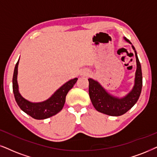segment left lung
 I'll return each mask as SVG.
<instances>
[{"label":"left lung","mask_w":157,"mask_h":157,"mask_svg":"<svg viewBox=\"0 0 157 157\" xmlns=\"http://www.w3.org/2000/svg\"><path fill=\"white\" fill-rule=\"evenodd\" d=\"M126 42L132 45L131 42L124 37ZM136 59L137 68L135 76L134 86L126 96L120 97L112 96L98 81L89 78V96L94 108L98 112L109 116H120L130 110L139 98L141 93L143 78L141 66L138 58L136 51L132 45Z\"/></svg>","instance_id":"obj_1"}]
</instances>
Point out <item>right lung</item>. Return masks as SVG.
I'll return each instance as SVG.
<instances>
[{
  "instance_id": "add662e5",
  "label": "right lung",
  "mask_w": 157,
  "mask_h": 157,
  "mask_svg": "<svg viewBox=\"0 0 157 157\" xmlns=\"http://www.w3.org/2000/svg\"><path fill=\"white\" fill-rule=\"evenodd\" d=\"M19 59L16 64L13 75V92L18 106L29 116L35 120H44L56 114L63 109L66 101V96L69 90L72 88L76 83L77 78L69 80L56 90L50 98L42 102H31L21 96L19 90L17 82L18 65Z\"/></svg>"
}]
</instances>
